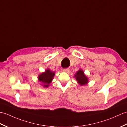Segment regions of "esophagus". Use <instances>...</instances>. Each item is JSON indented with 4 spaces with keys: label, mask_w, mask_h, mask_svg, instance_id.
Wrapping results in <instances>:
<instances>
[{
    "label": "esophagus",
    "mask_w": 127,
    "mask_h": 127,
    "mask_svg": "<svg viewBox=\"0 0 127 127\" xmlns=\"http://www.w3.org/2000/svg\"><path fill=\"white\" fill-rule=\"evenodd\" d=\"M69 71H70V69H68V68L63 69V72H68Z\"/></svg>",
    "instance_id": "esophagus-1"
}]
</instances>
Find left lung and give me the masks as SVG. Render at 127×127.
Listing matches in <instances>:
<instances>
[{
  "instance_id": "1",
  "label": "left lung",
  "mask_w": 127,
  "mask_h": 127,
  "mask_svg": "<svg viewBox=\"0 0 127 127\" xmlns=\"http://www.w3.org/2000/svg\"><path fill=\"white\" fill-rule=\"evenodd\" d=\"M74 77L76 81H77V83L81 86L85 85L89 83V79H88L87 76L84 74L83 70L81 69H79L77 72H76L74 75Z\"/></svg>"
}]
</instances>
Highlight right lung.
Here are the masks:
<instances>
[{"label": "right lung", "instance_id": "obj_1", "mask_svg": "<svg viewBox=\"0 0 127 127\" xmlns=\"http://www.w3.org/2000/svg\"><path fill=\"white\" fill-rule=\"evenodd\" d=\"M55 75V72L51 71L49 69H47L45 71L38 75V80L40 82V85H42L43 87L48 88L54 79Z\"/></svg>", "mask_w": 127, "mask_h": 127}]
</instances>
